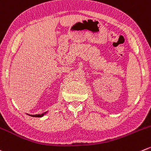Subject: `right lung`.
I'll use <instances>...</instances> for the list:
<instances>
[{
	"label": "right lung",
	"mask_w": 151,
	"mask_h": 151,
	"mask_svg": "<svg viewBox=\"0 0 151 151\" xmlns=\"http://www.w3.org/2000/svg\"><path fill=\"white\" fill-rule=\"evenodd\" d=\"M44 115V114H36V115H31L32 116H34V117H41Z\"/></svg>",
	"instance_id": "add662e5"
}]
</instances>
